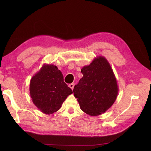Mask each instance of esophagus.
I'll return each instance as SVG.
<instances>
[{
  "mask_svg": "<svg viewBox=\"0 0 151 151\" xmlns=\"http://www.w3.org/2000/svg\"><path fill=\"white\" fill-rule=\"evenodd\" d=\"M74 86H75V84L73 83H71V84H70L69 85H68V86L70 87V88L71 89H73V88H74Z\"/></svg>",
  "mask_w": 151,
  "mask_h": 151,
  "instance_id": "obj_1",
  "label": "esophagus"
}]
</instances>
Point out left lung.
Listing matches in <instances>:
<instances>
[{
  "instance_id": "left-lung-1",
  "label": "left lung",
  "mask_w": 151,
  "mask_h": 151,
  "mask_svg": "<svg viewBox=\"0 0 151 151\" xmlns=\"http://www.w3.org/2000/svg\"><path fill=\"white\" fill-rule=\"evenodd\" d=\"M81 71L83 78L73 89L81 109L92 116L105 113L113 105L119 91L109 63L99 55L89 65L83 67Z\"/></svg>"
}]
</instances>
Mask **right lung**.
<instances>
[{
	"label": "right lung",
	"instance_id": "add662e5",
	"mask_svg": "<svg viewBox=\"0 0 151 151\" xmlns=\"http://www.w3.org/2000/svg\"><path fill=\"white\" fill-rule=\"evenodd\" d=\"M29 91L34 104L46 114L56 112L73 93L63 81L61 71L52 64H44L32 76Z\"/></svg>",
	"mask_w": 151,
	"mask_h": 151
}]
</instances>
